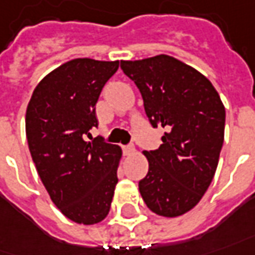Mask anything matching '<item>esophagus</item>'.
I'll return each mask as SVG.
<instances>
[{
	"label": "esophagus",
	"instance_id": "1",
	"mask_svg": "<svg viewBox=\"0 0 255 255\" xmlns=\"http://www.w3.org/2000/svg\"><path fill=\"white\" fill-rule=\"evenodd\" d=\"M134 152H135V146L132 145V143H129V145H126V146H124V153H126L127 156L132 155Z\"/></svg>",
	"mask_w": 255,
	"mask_h": 255
}]
</instances>
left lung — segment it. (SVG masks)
Segmentation results:
<instances>
[{"label":"left lung","instance_id":"1","mask_svg":"<svg viewBox=\"0 0 255 255\" xmlns=\"http://www.w3.org/2000/svg\"><path fill=\"white\" fill-rule=\"evenodd\" d=\"M143 99L152 127L164 128L162 145L145 150L148 174L139 181L152 212L174 218L194 208L214 178L225 136V107L214 85L170 55L121 61Z\"/></svg>","mask_w":255,"mask_h":255}]
</instances>
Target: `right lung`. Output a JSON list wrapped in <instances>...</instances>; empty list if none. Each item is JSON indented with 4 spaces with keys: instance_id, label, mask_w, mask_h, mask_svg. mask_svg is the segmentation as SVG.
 <instances>
[{
    "instance_id": "add662e5",
    "label": "right lung",
    "mask_w": 255,
    "mask_h": 255,
    "mask_svg": "<svg viewBox=\"0 0 255 255\" xmlns=\"http://www.w3.org/2000/svg\"><path fill=\"white\" fill-rule=\"evenodd\" d=\"M119 61L77 58L50 72L33 92L26 110V138L51 201L68 219L93 225L105 219L119 181L120 146L102 136L96 103Z\"/></svg>"
}]
</instances>
